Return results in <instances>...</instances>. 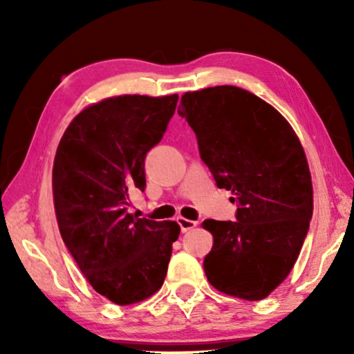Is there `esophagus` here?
I'll list each match as a JSON object with an SVG mask.
<instances>
[{
    "mask_svg": "<svg viewBox=\"0 0 354 354\" xmlns=\"http://www.w3.org/2000/svg\"><path fill=\"white\" fill-rule=\"evenodd\" d=\"M177 222H178V225H180L182 232H188V230L195 229V227H196L195 221H190V219H187V217H182V216L177 217Z\"/></svg>",
    "mask_w": 354,
    "mask_h": 354,
    "instance_id": "1",
    "label": "esophagus"
}]
</instances>
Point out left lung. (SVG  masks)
<instances>
[{
  "mask_svg": "<svg viewBox=\"0 0 354 354\" xmlns=\"http://www.w3.org/2000/svg\"><path fill=\"white\" fill-rule=\"evenodd\" d=\"M178 114L196 133L200 156L236 201V221L206 219L209 283L259 301L287 279L313 217L308 159L288 120L264 100L232 85L182 95Z\"/></svg>",
  "mask_w": 354,
  "mask_h": 354,
  "instance_id": "left-lung-1",
  "label": "left lung"
}]
</instances>
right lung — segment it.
Returning <instances> with one entry per match:
<instances>
[{
  "label": "right lung",
  "mask_w": 354,
  "mask_h": 354,
  "mask_svg": "<svg viewBox=\"0 0 354 354\" xmlns=\"http://www.w3.org/2000/svg\"><path fill=\"white\" fill-rule=\"evenodd\" d=\"M177 95H120L82 109L53 164V200L62 240L95 292L119 306L162 287L176 221L138 219L129 193L145 190V158L162 138Z\"/></svg>",
  "instance_id": "1"
}]
</instances>
